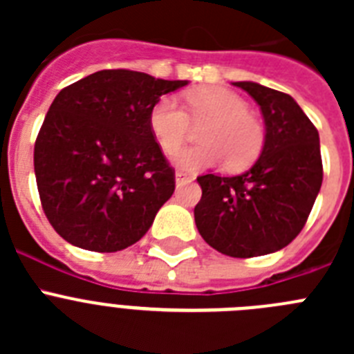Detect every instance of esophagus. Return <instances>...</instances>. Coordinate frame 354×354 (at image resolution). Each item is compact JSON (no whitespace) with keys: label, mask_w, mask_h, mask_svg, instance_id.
<instances>
[{"label":"esophagus","mask_w":354,"mask_h":354,"mask_svg":"<svg viewBox=\"0 0 354 354\" xmlns=\"http://www.w3.org/2000/svg\"><path fill=\"white\" fill-rule=\"evenodd\" d=\"M192 180H193L192 175L184 174V171H175V183L179 184V186L184 183H192Z\"/></svg>","instance_id":"34e87169"}]
</instances>
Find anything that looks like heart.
Segmentation results:
<instances>
[{
    "instance_id": "1",
    "label": "heart",
    "mask_w": 354,
    "mask_h": 354,
    "mask_svg": "<svg viewBox=\"0 0 354 354\" xmlns=\"http://www.w3.org/2000/svg\"><path fill=\"white\" fill-rule=\"evenodd\" d=\"M200 129L198 142L175 156L184 170L214 167L223 159L228 170H243L252 165L266 142L262 124L250 113L248 102L227 88L209 86L186 93V111L171 97H161L149 113V126L156 142L167 154L186 143L193 127Z\"/></svg>"
}]
</instances>
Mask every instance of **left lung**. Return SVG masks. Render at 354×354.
<instances>
[{
  "mask_svg": "<svg viewBox=\"0 0 354 354\" xmlns=\"http://www.w3.org/2000/svg\"><path fill=\"white\" fill-rule=\"evenodd\" d=\"M234 84L261 106L266 142L245 174L196 177L195 223L209 246L250 259L286 248L301 232L323 184V161L317 129L289 93L252 81Z\"/></svg>",
  "mask_w": 354,
  "mask_h": 354,
  "instance_id": "obj_1",
  "label": "left lung"
}]
</instances>
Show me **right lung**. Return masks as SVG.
Here are the masks:
<instances>
[{
  "label": "right lung",
  "mask_w": 354,
  "mask_h": 354,
  "mask_svg": "<svg viewBox=\"0 0 354 354\" xmlns=\"http://www.w3.org/2000/svg\"><path fill=\"white\" fill-rule=\"evenodd\" d=\"M187 81L108 68L55 97L33 152L40 204L67 243L118 252L142 239L175 189L149 126L159 97Z\"/></svg>",
  "instance_id": "1"
}]
</instances>
